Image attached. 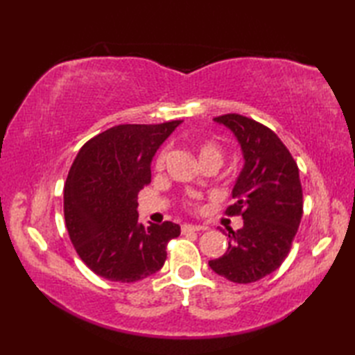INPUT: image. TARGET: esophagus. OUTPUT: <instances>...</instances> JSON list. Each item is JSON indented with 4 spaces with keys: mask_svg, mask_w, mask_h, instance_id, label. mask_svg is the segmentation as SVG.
Listing matches in <instances>:
<instances>
[{
    "mask_svg": "<svg viewBox=\"0 0 355 355\" xmlns=\"http://www.w3.org/2000/svg\"><path fill=\"white\" fill-rule=\"evenodd\" d=\"M205 227H201V225H195V224H183L182 225V233H189V232H200Z\"/></svg>",
    "mask_w": 355,
    "mask_h": 355,
    "instance_id": "esophagus-1",
    "label": "esophagus"
}]
</instances>
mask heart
<instances>
[{"label": "heart", "mask_w": 355, "mask_h": 355, "mask_svg": "<svg viewBox=\"0 0 355 355\" xmlns=\"http://www.w3.org/2000/svg\"><path fill=\"white\" fill-rule=\"evenodd\" d=\"M198 157H200L201 163L209 162V160H215V162L221 163L223 149L220 148V145H216L215 141H202V143H200V146H198ZM163 164H164V154H160L157 158L155 168L158 171H162Z\"/></svg>", "instance_id": "b5f03b06"}]
</instances>
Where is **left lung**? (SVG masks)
<instances>
[{
    "instance_id": "obj_1",
    "label": "left lung",
    "mask_w": 355,
    "mask_h": 355,
    "mask_svg": "<svg viewBox=\"0 0 355 355\" xmlns=\"http://www.w3.org/2000/svg\"><path fill=\"white\" fill-rule=\"evenodd\" d=\"M214 122L235 135L243 169L235 180L229 215L243 216V227L229 230V247L209 267L232 282L250 284L273 273L288 254L302 218L299 169L277 135L254 120L225 114Z\"/></svg>"
}]
</instances>
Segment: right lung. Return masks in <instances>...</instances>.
<instances>
[{
	"label": "right lung",
	"instance_id": "obj_1",
	"mask_svg": "<svg viewBox=\"0 0 355 355\" xmlns=\"http://www.w3.org/2000/svg\"><path fill=\"white\" fill-rule=\"evenodd\" d=\"M183 120L119 125L80 148L64 187L67 230L79 258L97 276L135 282L157 273L180 225L139 223L137 195L150 182V163Z\"/></svg>",
	"mask_w": 355,
	"mask_h": 355
}]
</instances>
